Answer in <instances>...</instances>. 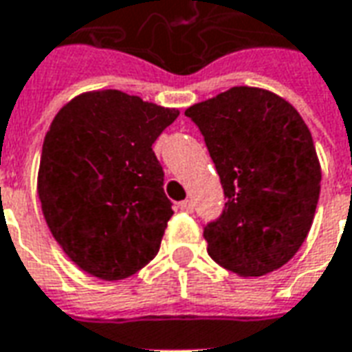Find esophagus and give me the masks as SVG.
Masks as SVG:
<instances>
[{"mask_svg": "<svg viewBox=\"0 0 352 352\" xmlns=\"http://www.w3.org/2000/svg\"><path fill=\"white\" fill-rule=\"evenodd\" d=\"M179 207H181V211H184V213H192V211H194V204H192L190 199H184V201H181Z\"/></svg>", "mask_w": 352, "mask_h": 352, "instance_id": "esophagus-1", "label": "esophagus"}]
</instances>
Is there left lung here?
<instances>
[{
	"mask_svg": "<svg viewBox=\"0 0 352 352\" xmlns=\"http://www.w3.org/2000/svg\"><path fill=\"white\" fill-rule=\"evenodd\" d=\"M201 131L224 188L207 222L209 256L241 277H260L294 256L309 234L320 164L309 128L277 94L234 87L184 111Z\"/></svg>",
	"mask_w": 352,
	"mask_h": 352,
	"instance_id": "left-lung-1",
	"label": "left lung"
}]
</instances>
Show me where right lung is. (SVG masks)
Returning <instances> with one entry per match:
<instances>
[{"mask_svg":"<svg viewBox=\"0 0 352 352\" xmlns=\"http://www.w3.org/2000/svg\"><path fill=\"white\" fill-rule=\"evenodd\" d=\"M177 116L120 90L80 94L54 116L37 194L52 236L82 272L126 279L158 254L173 209L153 143Z\"/></svg>","mask_w":352,"mask_h":352,"instance_id":"right-lung-1","label":"right lung"}]
</instances>
